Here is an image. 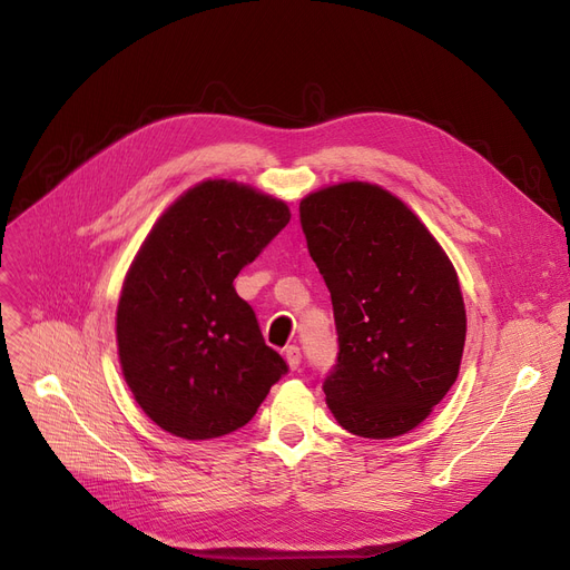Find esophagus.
<instances>
[{
    "label": "esophagus",
    "mask_w": 570,
    "mask_h": 570,
    "mask_svg": "<svg viewBox=\"0 0 570 570\" xmlns=\"http://www.w3.org/2000/svg\"><path fill=\"white\" fill-rule=\"evenodd\" d=\"M284 357H286V365L291 367V370H297L301 367V348H297L295 344H291V346H286L284 348Z\"/></svg>",
    "instance_id": "34e87169"
}]
</instances>
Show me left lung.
<instances>
[{
	"instance_id": "left-lung-1",
	"label": "left lung",
	"mask_w": 570,
	"mask_h": 570,
	"mask_svg": "<svg viewBox=\"0 0 570 570\" xmlns=\"http://www.w3.org/2000/svg\"><path fill=\"white\" fill-rule=\"evenodd\" d=\"M301 224L340 340L323 381L327 409L365 439L411 432L460 374L466 312L451 258L397 196L370 183L305 196Z\"/></svg>"
}]
</instances>
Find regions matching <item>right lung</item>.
Returning a JSON list of instances; mask_svg holds the SVG:
<instances>
[{
    "label": "right lung",
    "mask_w": 570,
    "mask_h": 570,
    "mask_svg": "<svg viewBox=\"0 0 570 570\" xmlns=\"http://www.w3.org/2000/svg\"><path fill=\"white\" fill-rule=\"evenodd\" d=\"M288 219L279 198L205 179L140 245L117 303V353L138 406L173 436L239 430L288 372L233 286Z\"/></svg>",
    "instance_id": "add662e5"
}]
</instances>
